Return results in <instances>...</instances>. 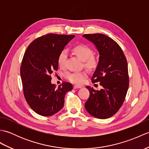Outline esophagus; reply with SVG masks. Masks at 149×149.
<instances>
[{"label": "esophagus", "mask_w": 149, "mask_h": 149, "mask_svg": "<svg viewBox=\"0 0 149 149\" xmlns=\"http://www.w3.org/2000/svg\"><path fill=\"white\" fill-rule=\"evenodd\" d=\"M82 88V86H81V85H74V89H78V88Z\"/></svg>", "instance_id": "34e87169"}]
</instances>
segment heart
<instances>
[{
    "instance_id": "1",
    "label": "heart",
    "mask_w": 149,
    "mask_h": 149,
    "mask_svg": "<svg viewBox=\"0 0 149 149\" xmlns=\"http://www.w3.org/2000/svg\"><path fill=\"white\" fill-rule=\"evenodd\" d=\"M73 52L84 63V66L90 70L94 69L98 64V59L93 56V51L91 48L84 44L76 45L73 48ZM67 50H63L59 53L58 58V63L59 66L64 67L67 59ZM87 77V73L83 72H68L65 74V77L72 83L81 84Z\"/></svg>"
}]
</instances>
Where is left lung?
Wrapping results in <instances>:
<instances>
[{
    "label": "left lung",
    "instance_id": "left-lung-1",
    "mask_svg": "<svg viewBox=\"0 0 149 149\" xmlns=\"http://www.w3.org/2000/svg\"><path fill=\"white\" fill-rule=\"evenodd\" d=\"M83 36L93 43L99 52V63L91 80L93 83L100 82L102 86L100 90L86 86L90 97L85 108L95 118H108L121 107L127 92V59L118 44L105 34H86Z\"/></svg>",
    "mask_w": 149,
    "mask_h": 149
}]
</instances>
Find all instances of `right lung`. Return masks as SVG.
<instances>
[{"mask_svg": "<svg viewBox=\"0 0 149 149\" xmlns=\"http://www.w3.org/2000/svg\"><path fill=\"white\" fill-rule=\"evenodd\" d=\"M74 35L48 34L38 38L28 46L23 57L20 75L27 102L34 112L52 116L64 106L65 96L73 89L63 83L56 87L50 75L58 68V58Z\"/></svg>", "mask_w": 149, "mask_h": 149, "instance_id": "obj_1", "label": "right lung"}]
</instances>
